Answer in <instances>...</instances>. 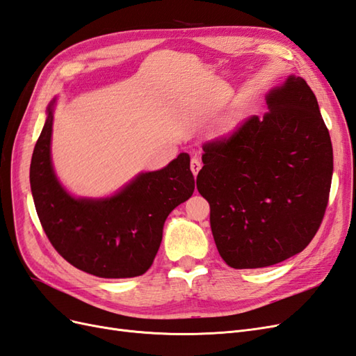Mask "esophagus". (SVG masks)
<instances>
[{"mask_svg":"<svg viewBox=\"0 0 356 356\" xmlns=\"http://www.w3.org/2000/svg\"><path fill=\"white\" fill-rule=\"evenodd\" d=\"M200 168H202L200 160H199L197 157H193V159H191V161H190V169H191V172H193V175L196 177V175L199 174Z\"/></svg>","mask_w":356,"mask_h":356,"instance_id":"1","label":"esophagus"}]
</instances>
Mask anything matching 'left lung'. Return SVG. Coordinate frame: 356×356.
Instances as JSON below:
<instances>
[{"mask_svg": "<svg viewBox=\"0 0 356 356\" xmlns=\"http://www.w3.org/2000/svg\"><path fill=\"white\" fill-rule=\"evenodd\" d=\"M266 104L263 118L203 145L196 179L215 245L233 268L273 266L303 251L328 204L332 145L316 96L289 75Z\"/></svg>", "mask_w": 356, "mask_h": 356, "instance_id": "obj_1", "label": "left lung"}]
</instances>
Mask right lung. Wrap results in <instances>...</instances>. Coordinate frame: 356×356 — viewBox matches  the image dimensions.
I'll return each instance as SVG.
<instances>
[{"label":"right lung","mask_w":356,"mask_h":356,"mask_svg":"<svg viewBox=\"0 0 356 356\" xmlns=\"http://www.w3.org/2000/svg\"><path fill=\"white\" fill-rule=\"evenodd\" d=\"M32 153L29 181L35 209L50 243L80 270L99 277L144 275L152 267L168 215L191 197L190 156L181 153L160 170L141 172L108 197H75L51 163L53 110Z\"/></svg>","instance_id":"obj_1"}]
</instances>
